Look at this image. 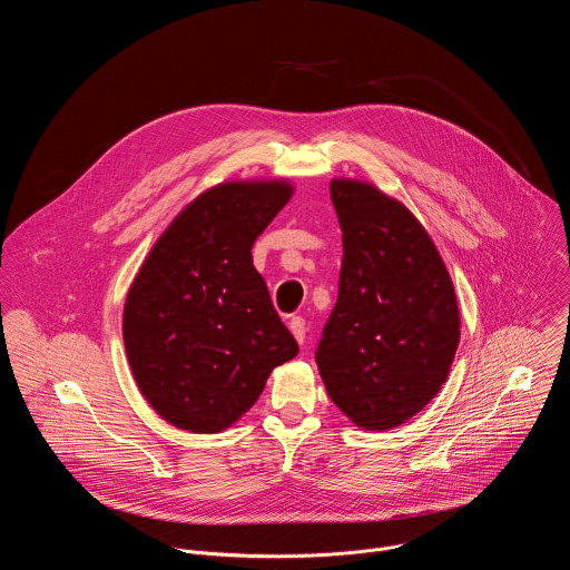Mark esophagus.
I'll return each instance as SVG.
<instances>
[{
	"instance_id": "obj_1",
	"label": "esophagus",
	"mask_w": 570,
	"mask_h": 570,
	"mask_svg": "<svg viewBox=\"0 0 570 570\" xmlns=\"http://www.w3.org/2000/svg\"><path fill=\"white\" fill-rule=\"evenodd\" d=\"M288 330H291V334L295 336V341L302 345L304 338H306V322H304L299 315H295V317H291V322H288Z\"/></svg>"
}]
</instances>
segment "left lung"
<instances>
[{
	"instance_id": "8db88e82",
	"label": "left lung",
	"mask_w": 570,
	"mask_h": 570,
	"mask_svg": "<svg viewBox=\"0 0 570 570\" xmlns=\"http://www.w3.org/2000/svg\"><path fill=\"white\" fill-rule=\"evenodd\" d=\"M343 232L336 306L315 363L358 426L392 429L420 413L449 376L460 315L451 277L420 220L376 187L334 180Z\"/></svg>"
}]
</instances>
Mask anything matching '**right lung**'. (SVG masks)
I'll return each mask as SVG.
<instances>
[{"mask_svg": "<svg viewBox=\"0 0 570 570\" xmlns=\"http://www.w3.org/2000/svg\"><path fill=\"white\" fill-rule=\"evenodd\" d=\"M291 185L225 183L159 236L124 308V343L146 401L169 424L218 433L299 347L253 266V243Z\"/></svg>", "mask_w": 570, "mask_h": 570, "instance_id": "add662e5", "label": "right lung"}]
</instances>
